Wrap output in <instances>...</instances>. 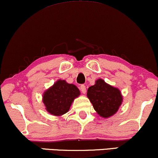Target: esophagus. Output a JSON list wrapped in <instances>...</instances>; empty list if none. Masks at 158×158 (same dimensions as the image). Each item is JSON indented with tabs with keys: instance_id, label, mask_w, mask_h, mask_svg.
Wrapping results in <instances>:
<instances>
[{
	"instance_id": "esophagus-1",
	"label": "esophagus",
	"mask_w": 158,
	"mask_h": 158,
	"mask_svg": "<svg viewBox=\"0 0 158 158\" xmlns=\"http://www.w3.org/2000/svg\"><path fill=\"white\" fill-rule=\"evenodd\" d=\"M80 89H81V91H82L83 94H85V93L86 92V89H85V85H81V86H80Z\"/></svg>"
}]
</instances>
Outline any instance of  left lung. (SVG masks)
<instances>
[{
	"instance_id": "8db88e82",
	"label": "left lung",
	"mask_w": 158,
	"mask_h": 158,
	"mask_svg": "<svg viewBox=\"0 0 158 158\" xmlns=\"http://www.w3.org/2000/svg\"><path fill=\"white\" fill-rule=\"evenodd\" d=\"M87 97L97 114L105 118L113 116L122 102L120 91L102 79H98L94 85L89 87Z\"/></svg>"
}]
</instances>
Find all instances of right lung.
Returning a JSON list of instances; mask_svg holds the SVG:
<instances>
[{"label":"right lung","mask_w":158,"mask_h":158,"mask_svg":"<svg viewBox=\"0 0 158 158\" xmlns=\"http://www.w3.org/2000/svg\"><path fill=\"white\" fill-rule=\"evenodd\" d=\"M79 95V89L75 85L59 80L44 93L43 102L50 114L61 116L69 110L74 99Z\"/></svg>","instance_id":"1"}]
</instances>
